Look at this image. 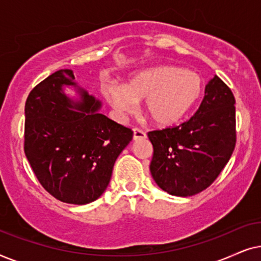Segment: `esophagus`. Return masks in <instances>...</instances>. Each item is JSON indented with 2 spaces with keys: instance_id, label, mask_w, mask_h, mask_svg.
<instances>
[{
  "instance_id": "1",
  "label": "esophagus",
  "mask_w": 261,
  "mask_h": 261,
  "mask_svg": "<svg viewBox=\"0 0 261 261\" xmlns=\"http://www.w3.org/2000/svg\"><path fill=\"white\" fill-rule=\"evenodd\" d=\"M145 137H147V135H145L144 131H142L141 128H138V127H135L134 128V140L135 141L144 140Z\"/></svg>"
}]
</instances>
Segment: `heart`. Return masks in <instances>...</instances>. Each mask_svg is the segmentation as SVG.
I'll return each instance as SVG.
<instances>
[{
  "label": "heart",
  "mask_w": 261,
  "mask_h": 261,
  "mask_svg": "<svg viewBox=\"0 0 261 261\" xmlns=\"http://www.w3.org/2000/svg\"><path fill=\"white\" fill-rule=\"evenodd\" d=\"M203 90L198 74L174 65L145 69L125 85L109 82L103 95L120 116L133 112L144 100V111L159 126H171L182 119L196 105Z\"/></svg>",
  "instance_id": "obj_1"
}]
</instances>
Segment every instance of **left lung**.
I'll return each instance as SVG.
<instances>
[{
	"instance_id": "8db88e82",
	"label": "left lung",
	"mask_w": 261,
	"mask_h": 261,
	"mask_svg": "<svg viewBox=\"0 0 261 261\" xmlns=\"http://www.w3.org/2000/svg\"><path fill=\"white\" fill-rule=\"evenodd\" d=\"M235 98L215 75L199 109L179 126L148 133L150 172L160 189L190 197L207 189L227 165L236 143Z\"/></svg>"
}]
</instances>
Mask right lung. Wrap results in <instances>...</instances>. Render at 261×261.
<instances>
[{
	"label": "right lung",
	"instance_id": "1",
	"mask_svg": "<svg viewBox=\"0 0 261 261\" xmlns=\"http://www.w3.org/2000/svg\"><path fill=\"white\" fill-rule=\"evenodd\" d=\"M63 85L76 86L82 101L68 98ZM100 107L76 85L70 69L38 83L26 100V158L41 186L63 203L83 205L98 199L117 158L133 140V130L99 113Z\"/></svg>",
	"mask_w": 261,
	"mask_h": 261
}]
</instances>
